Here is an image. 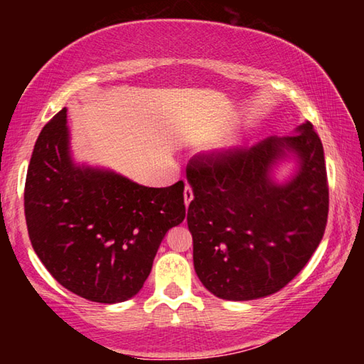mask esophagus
Masks as SVG:
<instances>
[{"label": "esophagus", "instance_id": "1", "mask_svg": "<svg viewBox=\"0 0 364 364\" xmlns=\"http://www.w3.org/2000/svg\"><path fill=\"white\" fill-rule=\"evenodd\" d=\"M184 204H186V207L191 204V200L194 199V194H193V188L189 186V184H186V186H184Z\"/></svg>", "mask_w": 364, "mask_h": 364}]
</instances>
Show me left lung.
<instances>
[{
  "mask_svg": "<svg viewBox=\"0 0 364 364\" xmlns=\"http://www.w3.org/2000/svg\"><path fill=\"white\" fill-rule=\"evenodd\" d=\"M289 158L298 167L276 182L274 168ZM188 181L194 269L218 299L244 301L281 291L321 242L329 189L323 144L310 122L247 151L196 160Z\"/></svg>",
  "mask_w": 364,
  "mask_h": 364,
  "instance_id": "8db88e82",
  "label": "left lung"
}]
</instances>
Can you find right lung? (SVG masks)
I'll use <instances>...</instances> for the list:
<instances>
[{"label":"right lung","instance_id":"right-lung-1","mask_svg":"<svg viewBox=\"0 0 364 364\" xmlns=\"http://www.w3.org/2000/svg\"><path fill=\"white\" fill-rule=\"evenodd\" d=\"M184 183L147 188L112 170L77 164L67 109L49 120L30 159L28 236L60 286L97 304L136 295L170 228L186 217Z\"/></svg>","mask_w":364,"mask_h":364}]
</instances>
